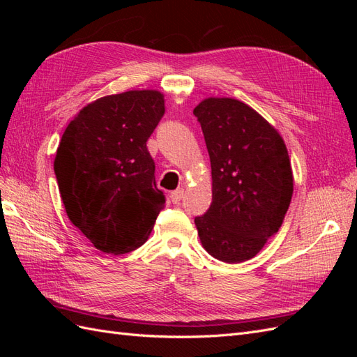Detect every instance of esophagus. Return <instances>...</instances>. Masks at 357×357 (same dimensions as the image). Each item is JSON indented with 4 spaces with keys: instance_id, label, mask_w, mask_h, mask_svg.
<instances>
[{
    "instance_id": "1",
    "label": "esophagus",
    "mask_w": 357,
    "mask_h": 357,
    "mask_svg": "<svg viewBox=\"0 0 357 357\" xmlns=\"http://www.w3.org/2000/svg\"><path fill=\"white\" fill-rule=\"evenodd\" d=\"M183 197H185V190L183 189H176L174 192H171V201L174 204H178L183 199Z\"/></svg>"
}]
</instances>
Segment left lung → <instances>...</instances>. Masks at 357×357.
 I'll return each instance as SVG.
<instances>
[{"mask_svg":"<svg viewBox=\"0 0 357 357\" xmlns=\"http://www.w3.org/2000/svg\"><path fill=\"white\" fill-rule=\"evenodd\" d=\"M193 114L211 162L213 201L195 218L205 250L226 264L256 256L282 226L294 193L283 138L252 107L208 98Z\"/></svg>","mask_w":357,"mask_h":357,"instance_id":"left-lung-1","label":"left lung"}]
</instances>
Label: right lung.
<instances>
[{
  "mask_svg": "<svg viewBox=\"0 0 357 357\" xmlns=\"http://www.w3.org/2000/svg\"><path fill=\"white\" fill-rule=\"evenodd\" d=\"M164 112L158 91L109 95L82 109L61 138L53 169L68 219L104 253L143 245L164 208L147 150Z\"/></svg>",
  "mask_w": 357,
  "mask_h": 357,
  "instance_id": "1",
  "label": "right lung"
}]
</instances>
